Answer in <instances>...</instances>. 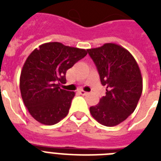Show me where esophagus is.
<instances>
[{
  "label": "esophagus",
  "mask_w": 161,
  "mask_h": 161,
  "mask_svg": "<svg viewBox=\"0 0 161 161\" xmlns=\"http://www.w3.org/2000/svg\"><path fill=\"white\" fill-rule=\"evenodd\" d=\"M79 93H80L82 95H86V94H88V92H85V91L83 90H80L79 91Z\"/></svg>",
  "instance_id": "obj_1"
}]
</instances>
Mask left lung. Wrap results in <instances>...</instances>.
<instances>
[{"mask_svg": "<svg viewBox=\"0 0 161 161\" xmlns=\"http://www.w3.org/2000/svg\"><path fill=\"white\" fill-rule=\"evenodd\" d=\"M95 63L106 95L90 107L91 115L99 124L112 127L125 121L137 107L143 79L137 62L130 52L115 43L88 49Z\"/></svg>", "mask_w": 161, "mask_h": 161, "instance_id": "1", "label": "left lung"}]
</instances>
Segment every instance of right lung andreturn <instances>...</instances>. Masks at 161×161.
<instances>
[{
    "label": "right lung",
    "instance_id": "right-lung-1",
    "mask_svg": "<svg viewBox=\"0 0 161 161\" xmlns=\"http://www.w3.org/2000/svg\"><path fill=\"white\" fill-rule=\"evenodd\" d=\"M88 50L53 42L42 44L26 58L20 76L23 103L32 117L53 125L68 115L74 92L60 88L66 72L83 58Z\"/></svg>",
    "mask_w": 161,
    "mask_h": 161
}]
</instances>
